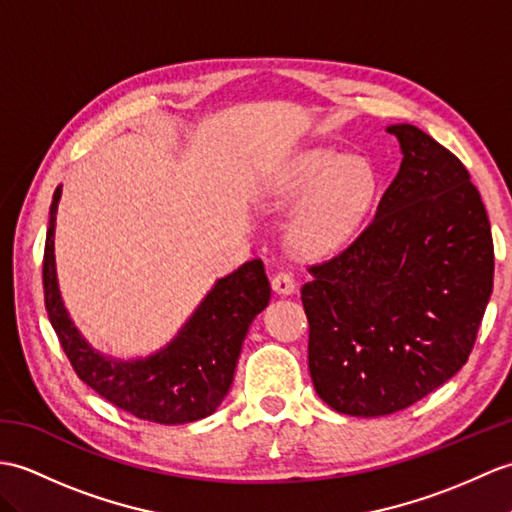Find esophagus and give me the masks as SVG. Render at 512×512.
<instances>
[{"label": "esophagus", "instance_id": "esophagus-1", "mask_svg": "<svg viewBox=\"0 0 512 512\" xmlns=\"http://www.w3.org/2000/svg\"><path fill=\"white\" fill-rule=\"evenodd\" d=\"M272 290L277 294H292L294 292V279L288 270H277L275 275L270 279Z\"/></svg>", "mask_w": 512, "mask_h": 512}]
</instances>
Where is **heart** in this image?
<instances>
[{
	"label": "heart",
	"mask_w": 512,
	"mask_h": 512,
	"mask_svg": "<svg viewBox=\"0 0 512 512\" xmlns=\"http://www.w3.org/2000/svg\"><path fill=\"white\" fill-rule=\"evenodd\" d=\"M377 178L364 159H344L329 150L301 154L275 187L279 202L310 198L294 220L292 240L303 251H327L342 242L371 209Z\"/></svg>",
	"instance_id": "1"
}]
</instances>
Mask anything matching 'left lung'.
Wrapping results in <instances>:
<instances>
[{
	"instance_id": "8db88e82",
	"label": "left lung",
	"mask_w": 512,
	"mask_h": 512,
	"mask_svg": "<svg viewBox=\"0 0 512 512\" xmlns=\"http://www.w3.org/2000/svg\"><path fill=\"white\" fill-rule=\"evenodd\" d=\"M388 133L403 161L373 220L301 288L314 388L351 417L399 412L454 377L493 290L491 224L465 165L417 126Z\"/></svg>"
}]
</instances>
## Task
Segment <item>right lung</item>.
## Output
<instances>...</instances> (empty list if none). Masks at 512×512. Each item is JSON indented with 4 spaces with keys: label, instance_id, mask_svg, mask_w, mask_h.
<instances>
[{
    "label": "right lung",
    "instance_id": "obj_1",
    "mask_svg": "<svg viewBox=\"0 0 512 512\" xmlns=\"http://www.w3.org/2000/svg\"><path fill=\"white\" fill-rule=\"evenodd\" d=\"M61 187L50 207L43 253L45 310L74 373L100 397L137 419L176 425L218 410L233 384L237 358L253 318L270 299L264 261L251 259L220 279L168 347L148 360L117 362L95 353L71 323L58 294L54 220Z\"/></svg>",
    "mask_w": 512,
    "mask_h": 512
}]
</instances>
